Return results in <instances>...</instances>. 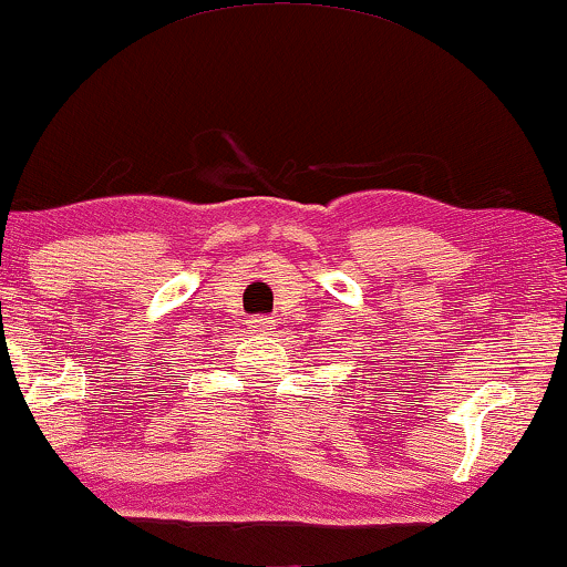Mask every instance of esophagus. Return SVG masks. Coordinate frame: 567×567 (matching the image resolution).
I'll list each match as a JSON object with an SVG mask.
<instances>
[{"label":"esophagus","instance_id":"esophagus-1","mask_svg":"<svg viewBox=\"0 0 567 567\" xmlns=\"http://www.w3.org/2000/svg\"><path fill=\"white\" fill-rule=\"evenodd\" d=\"M245 324H247V330H250V332H266V330H270L274 320H270V317L258 315V317H250V320H247Z\"/></svg>","mask_w":567,"mask_h":567}]
</instances>
